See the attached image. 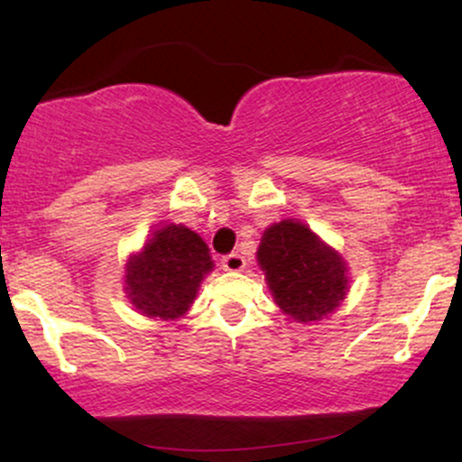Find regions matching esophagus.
<instances>
[{
    "label": "esophagus",
    "instance_id": "1",
    "mask_svg": "<svg viewBox=\"0 0 462 462\" xmlns=\"http://www.w3.org/2000/svg\"><path fill=\"white\" fill-rule=\"evenodd\" d=\"M245 264H247V261L241 256V254H227L224 261H221L224 272H230V273L243 272V269H245Z\"/></svg>",
    "mask_w": 462,
    "mask_h": 462
}]
</instances>
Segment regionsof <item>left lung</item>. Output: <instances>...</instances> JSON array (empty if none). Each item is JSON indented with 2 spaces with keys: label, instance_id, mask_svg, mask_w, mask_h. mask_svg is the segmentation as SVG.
Segmentation results:
<instances>
[{
  "label": "left lung",
  "instance_id": "8db88e82",
  "mask_svg": "<svg viewBox=\"0 0 462 462\" xmlns=\"http://www.w3.org/2000/svg\"><path fill=\"white\" fill-rule=\"evenodd\" d=\"M256 256L273 301L293 321L326 319L346 300V258L298 219L269 226Z\"/></svg>",
  "mask_w": 462,
  "mask_h": 462
}]
</instances>
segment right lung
Listing matches in <instances>:
<instances>
[{
    "mask_svg": "<svg viewBox=\"0 0 462 462\" xmlns=\"http://www.w3.org/2000/svg\"><path fill=\"white\" fill-rule=\"evenodd\" d=\"M210 249L198 232L164 224L125 263L124 291L150 319L176 321L193 306L201 280L213 272Z\"/></svg>",
    "mask_w": 462,
    "mask_h": 462,
    "instance_id": "right-lung-1",
    "label": "right lung"
}]
</instances>
